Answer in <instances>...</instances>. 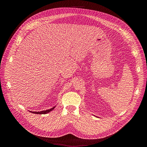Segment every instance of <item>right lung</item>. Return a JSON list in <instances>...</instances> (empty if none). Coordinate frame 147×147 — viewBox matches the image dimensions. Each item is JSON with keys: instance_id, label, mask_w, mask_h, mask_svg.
<instances>
[{"instance_id": "right-lung-1", "label": "right lung", "mask_w": 147, "mask_h": 147, "mask_svg": "<svg viewBox=\"0 0 147 147\" xmlns=\"http://www.w3.org/2000/svg\"><path fill=\"white\" fill-rule=\"evenodd\" d=\"M55 107H54L53 108H52L51 109H49V110H45V111H39V112H34V111H30L31 113H35V114H45L46 113H49L50 111H51L52 110H53L54 109V108H55Z\"/></svg>"}]
</instances>
